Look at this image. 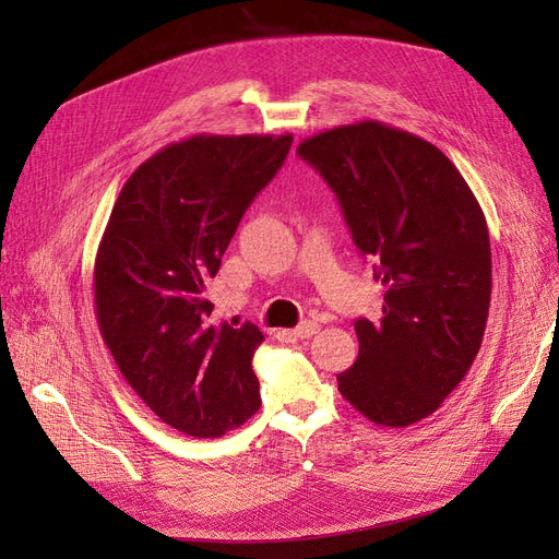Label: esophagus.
<instances>
[{
    "label": "esophagus",
    "mask_w": 559,
    "mask_h": 559,
    "mask_svg": "<svg viewBox=\"0 0 559 559\" xmlns=\"http://www.w3.org/2000/svg\"><path fill=\"white\" fill-rule=\"evenodd\" d=\"M317 331H319V324H317V321H310V319H308V321H301V324H299L295 331H292V335L306 340V337H312Z\"/></svg>",
    "instance_id": "obj_1"
}]
</instances>
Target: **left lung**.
<instances>
[{"instance_id":"8db88e82","label":"left lung","mask_w":559,"mask_h":559,"mask_svg":"<svg viewBox=\"0 0 559 559\" xmlns=\"http://www.w3.org/2000/svg\"><path fill=\"white\" fill-rule=\"evenodd\" d=\"M297 154L335 192L385 285L383 317L356 321L358 360L337 373V388L373 424H417L483 344L491 249L480 203L435 144L373 120L312 135Z\"/></svg>"}]
</instances>
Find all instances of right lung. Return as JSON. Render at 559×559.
Instances as JSON below:
<instances>
[{
    "label": "right lung",
    "mask_w": 559,
    "mask_h": 559,
    "mask_svg": "<svg viewBox=\"0 0 559 559\" xmlns=\"http://www.w3.org/2000/svg\"><path fill=\"white\" fill-rule=\"evenodd\" d=\"M292 135H194L144 160L117 197L95 260L102 337L171 428L222 437L260 407V329L217 324L205 283Z\"/></svg>",
    "instance_id": "add662e5"
}]
</instances>
